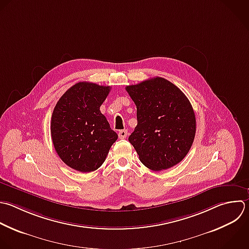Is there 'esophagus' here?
Instances as JSON below:
<instances>
[{
	"instance_id": "1",
	"label": "esophagus",
	"mask_w": 249,
	"mask_h": 249,
	"mask_svg": "<svg viewBox=\"0 0 249 249\" xmlns=\"http://www.w3.org/2000/svg\"><path fill=\"white\" fill-rule=\"evenodd\" d=\"M127 136V130L126 129H123V130H120L119 131V138L121 139H124Z\"/></svg>"
}]
</instances>
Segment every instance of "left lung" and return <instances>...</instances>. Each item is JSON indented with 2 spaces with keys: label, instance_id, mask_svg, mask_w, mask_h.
<instances>
[{
  "label": "left lung",
  "instance_id": "8db88e82",
  "mask_svg": "<svg viewBox=\"0 0 249 249\" xmlns=\"http://www.w3.org/2000/svg\"><path fill=\"white\" fill-rule=\"evenodd\" d=\"M125 90L137 109V125L128 141L140 161L154 171L180 162L196 134V116L187 96L160 77L127 86Z\"/></svg>",
  "mask_w": 249,
  "mask_h": 249
}]
</instances>
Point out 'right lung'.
<instances>
[{
	"label": "right lung",
	"instance_id": "right-lung-1",
	"mask_svg": "<svg viewBox=\"0 0 249 249\" xmlns=\"http://www.w3.org/2000/svg\"><path fill=\"white\" fill-rule=\"evenodd\" d=\"M110 89L93 83H77L60 97L53 112L54 149L64 163L80 172L100 167L118 139L100 112Z\"/></svg>",
	"mask_w": 249,
	"mask_h": 249
}]
</instances>
